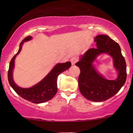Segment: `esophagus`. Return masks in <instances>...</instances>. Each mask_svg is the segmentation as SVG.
Listing matches in <instances>:
<instances>
[{"label": "esophagus", "mask_w": 133, "mask_h": 133, "mask_svg": "<svg viewBox=\"0 0 133 133\" xmlns=\"http://www.w3.org/2000/svg\"><path fill=\"white\" fill-rule=\"evenodd\" d=\"M77 58L76 57H72L71 59V64L73 65H74L75 64V63L77 62Z\"/></svg>", "instance_id": "obj_1"}]
</instances>
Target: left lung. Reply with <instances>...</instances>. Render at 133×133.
<instances>
[{
    "instance_id": "1",
    "label": "left lung",
    "mask_w": 133,
    "mask_h": 133,
    "mask_svg": "<svg viewBox=\"0 0 133 133\" xmlns=\"http://www.w3.org/2000/svg\"><path fill=\"white\" fill-rule=\"evenodd\" d=\"M94 42H96L97 48L87 51L76 65L81 70L78 79L80 92L89 101L102 102L114 96L124 85L127 79V65L119 45L109 36H97ZM102 53L108 54L114 59V66L118 72L116 79H105L92 65L97 56Z\"/></svg>"
}]
</instances>
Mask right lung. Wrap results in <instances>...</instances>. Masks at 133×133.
<instances>
[{
	"instance_id": "obj_1",
	"label": "right lung",
	"mask_w": 133,
	"mask_h": 133,
	"mask_svg": "<svg viewBox=\"0 0 133 133\" xmlns=\"http://www.w3.org/2000/svg\"><path fill=\"white\" fill-rule=\"evenodd\" d=\"M32 39L31 36H27L21 42L20 48L11 61H10L8 71V79L11 87L13 88L16 93L25 100L34 103H43L50 101L55 96L57 91V79L61 72L68 70L71 65L70 62L58 63L47 74L46 77L37 84L29 88H23L18 87L14 83L12 78V70L14 66V59L16 56L21 51L22 45L24 42L28 41Z\"/></svg>"
}]
</instances>
